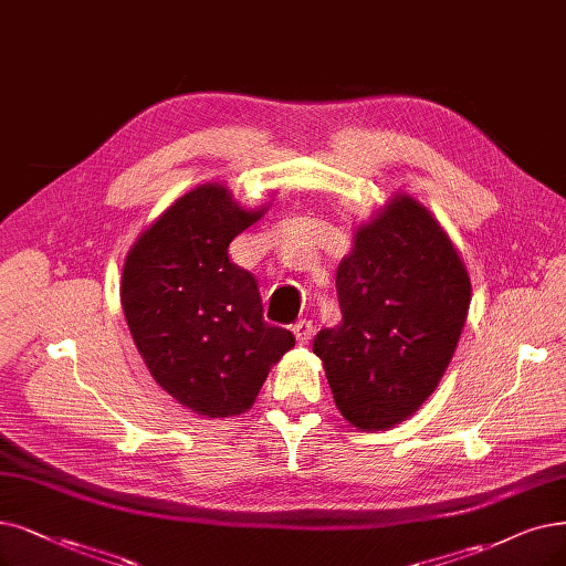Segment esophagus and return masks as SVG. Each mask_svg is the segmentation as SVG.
I'll return each mask as SVG.
<instances>
[{"label":"esophagus","instance_id":"obj_1","mask_svg":"<svg viewBox=\"0 0 566 566\" xmlns=\"http://www.w3.org/2000/svg\"><path fill=\"white\" fill-rule=\"evenodd\" d=\"M292 332H295L297 344L306 346L311 342V336H313V323L311 321H300V323H295V327H292Z\"/></svg>","mask_w":566,"mask_h":566}]
</instances>
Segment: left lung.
Wrapping results in <instances>:
<instances>
[{
	"instance_id": "1",
	"label": "left lung",
	"mask_w": 566,
	"mask_h": 566,
	"mask_svg": "<svg viewBox=\"0 0 566 566\" xmlns=\"http://www.w3.org/2000/svg\"><path fill=\"white\" fill-rule=\"evenodd\" d=\"M342 323L313 338L336 409L380 432L413 416L455 355L471 279L453 239L424 205L397 192L353 232L338 262Z\"/></svg>"
}]
</instances>
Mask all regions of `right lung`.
<instances>
[{"label": "right lung", "mask_w": 566, "mask_h": 566, "mask_svg": "<svg viewBox=\"0 0 566 566\" xmlns=\"http://www.w3.org/2000/svg\"><path fill=\"white\" fill-rule=\"evenodd\" d=\"M269 205L241 207L224 184L178 197L132 243L120 304L150 376L201 418L245 413L295 336L262 318L258 281L230 243Z\"/></svg>", "instance_id": "right-lung-1"}]
</instances>
